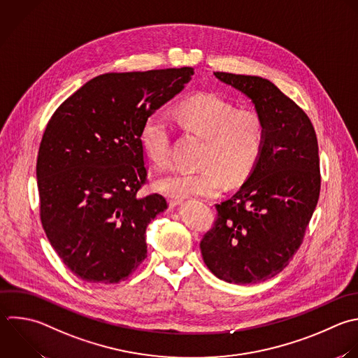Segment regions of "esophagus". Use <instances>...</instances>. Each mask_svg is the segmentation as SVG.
<instances>
[{"label": "esophagus", "mask_w": 358, "mask_h": 358, "mask_svg": "<svg viewBox=\"0 0 358 358\" xmlns=\"http://www.w3.org/2000/svg\"><path fill=\"white\" fill-rule=\"evenodd\" d=\"M168 201H169V206H171V207H176V206L182 204V199L175 197V196H168Z\"/></svg>", "instance_id": "1"}]
</instances>
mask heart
<instances>
[{
	"label": "heart",
	"mask_w": 358,
	"mask_h": 358,
	"mask_svg": "<svg viewBox=\"0 0 358 358\" xmlns=\"http://www.w3.org/2000/svg\"><path fill=\"white\" fill-rule=\"evenodd\" d=\"M180 127L206 140L199 172L173 171L158 179L155 187L179 199L214 197L224 190V176L236 183L256 165L264 143V122L250 109H241L217 95L187 99L176 112ZM173 123L165 109L151 113L140 130V144L154 165L164 168L171 159Z\"/></svg>",
	"instance_id": "obj_1"
}]
</instances>
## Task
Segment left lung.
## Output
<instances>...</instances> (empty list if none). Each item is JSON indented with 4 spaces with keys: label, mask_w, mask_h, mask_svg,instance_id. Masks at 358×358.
I'll return each mask as SVG.
<instances>
[{
    "label": "left lung",
    "mask_w": 358,
    "mask_h": 358,
    "mask_svg": "<svg viewBox=\"0 0 358 358\" xmlns=\"http://www.w3.org/2000/svg\"><path fill=\"white\" fill-rule=\"evenodd\" d=\"M214 76L252 101L266 134L241 189L215 204L217 220L200 249L220 280L259 282L287 267L302 243L320 192L317 140L306 113L268 80Z\"/></svg>",
    "instance_id": "1"
}]
</instances>
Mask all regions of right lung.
I'll use <instances>...</instances> for the list:
<instances>
[{"label": "right lung", "instance_id": "obj_1", "mask_svg": "<svg viewBox=\"0 0 358 358\" xmlns=\"http://www.w3.org/2000/svg\"><path fill=\"white\" fill-rule=\"evenodd\" d=\"M193 74L192 67L102 74L49 120L36 164L41 220L77 277L119 282L147 257V227L168 203L137 194L147 180L140 130Z\"/></svg>", "mask_w": 358, "mask_h": 358}]
</instances>
